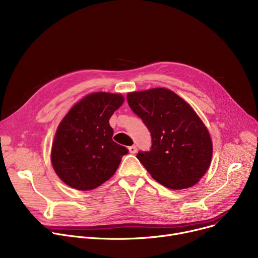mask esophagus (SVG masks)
Masks as SVG:
<instances>
[{
    "label": "esophagus",
    "instance_id": "esophagus-1",
    "mask_svg": "<svg viewBox=\"0 0 258 258\" xmlns=\"http://www.w3.org/2000/svg\"><path fill=\"white\" fill-rule=\"evenodd\" d=\"M128 151H130L131 154H136L137 153V147L135 145H132V146L128 147Z\"/></svg>",
    "mask_w": 258,
    "mask_h": 258
}]
</instances>
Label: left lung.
<instances>
[{
    "label": "left lung",
    "mask_w": 258,
    "mask_h": 258,
    "mask_svg": "<svg viewBox=\"0 0 258 258\" xmlns=\"http://www.w3.org/2000/svg\"><path fill=\"white\" fill-rule=\"evenodd\" d=\"M126 98L152 135L151 150L137 155L146 170L175 190L197 184L209 168L212 142L194 108L163 88L128 93Z\"/></svg>",
    "instance_id": "obj_1"
}]
</instances>
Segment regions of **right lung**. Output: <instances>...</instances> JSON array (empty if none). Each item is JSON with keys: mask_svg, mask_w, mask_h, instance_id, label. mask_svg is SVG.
<instances>
[{"mask_svg": "<svg viewBox=\"0 0 258 258\" xmlns=\"http://www.w3.org/2000/svg\"><path fill=\"white\" fill-rule=\"evenodd\" d=\"M123 101L120 94L93 93L61 120L51 162L63 183L78 190H91L115 173L128 150L113 141L114 131L108 120Z\"/></svg>", "mask_w": 258, "mask_h": 258, "instance_id": "obj_1", "label": "right lung"}]
</instances>
